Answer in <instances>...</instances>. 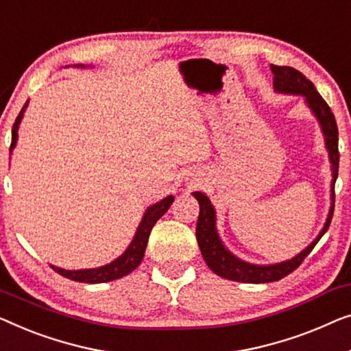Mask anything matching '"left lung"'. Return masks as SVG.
I'll list each match as a JSON object with an SVG mask.
<instances>
[{
  "label": "left lung",
  "instance_id": "8db88e82",
  "mask_svg": "<svg viewBox=\"0 0 351 351\" xmlns=\"http://www.w3.org/2000/svg\"><path fill=\"white\" fill-rule=\"evenodd\" d=\"M270 70L274 73V88L280 93H291V95H302L307 106L312 110L313 116L317 117L324 135L326 149L329 152L330 169H332V182H330V205L328 219H326L324 227L319 232L317 239L305 248L302 253H299L295 258L285 261L280 264L270 265H256L245 263L239 258H235L229 250L226 248L221 241L218 230H216V211L211 205L208 197L202 192H194V197L200 205L199 221H197L195 235L197 243L204 256L205 263L213 270L216 275L223 276L227 280L241 281V283H270V281H278L285 278L286 275L294 272L295 269L302 264V261L310 254V251L315 248L319 239L326 234L334 215V184L339 175V130L335 124V117L328 106V103L323 100L317 88L308 81L302 73L294 70L291 66H276L272 65Z\"/></svg>",
  "mask_w": 351,
  "mask_h": 351
}]
</instances>
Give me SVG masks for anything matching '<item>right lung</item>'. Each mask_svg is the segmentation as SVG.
<instances>
[{
    "label": "right lung",
    "mask_w": 351,
    "mask_h": 351,
    "mask_svg": "<svg viewBox=\"0 0 351 351\" xmlns=\"http://www.w3.org/2000/svg\"><path fill=\"white\" fill-rule=\"evenodd\" d=\"M27 106H28V101L23 105L22 111L19 112L17 119L12 125V141H11V147H9V154H12V149L16 147L19 124H21L23 112H25ZM173 200H175V197L169 195V197H165L164 200L157 202V204L151 205L149 208L146 210V213H145V216H143L140 226H138L136 234H135V237H133L132 243L128 245V248L124 251V254H121L119 258H117L116 261H112V263L103 265V267L84 269V270H65V269L56 267V265H51V267L56 270L57 274L65 276V278L81 281V283H105V281L122 278V276H125L130 272H133V270H135L138 265L141 264L143 256H145V251H146L147 239H149L152 227H154V224L157 223V219H160L162 216L167 213V210L170 208V205L173 204Z\"/></svg>",
    "instance_id": "right-lung-1"
}]
</instances>
